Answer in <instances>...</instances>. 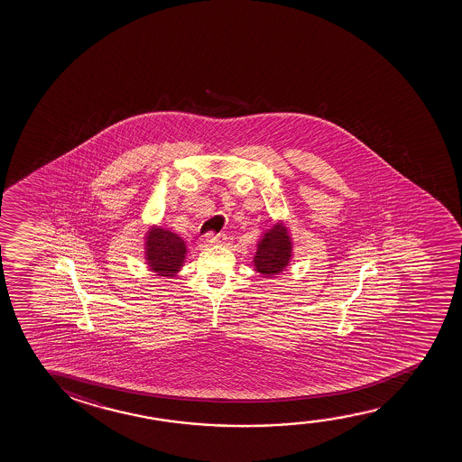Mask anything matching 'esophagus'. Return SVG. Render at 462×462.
I'll list each match as a JSON object with an SVG mask.
<instances>
[{
  "label": "esophagus",
  "instance_id": "1",
  "mask_svg": "<svg viewBox=\"0 0 462 462\" xmlns=\"http://www.w3.org/2000/svg\"><path fill=\"white\" fill-rule=\"evenodd\" d=\"M222 240H224V236H221V235L208 234L205 236V245L207 246H215V245L222 243Z\"/></svg>",
  "mask_w": 462,
  "mask_h": 462
}]
</instances>
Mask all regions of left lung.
<instances>
[{
  "instance_id": "left-lung-1",
  "label": "left lung",
  "mask_w": 462,
  "mask_h": 462,
  "mask_svg": "<svg viewBox=\"0 0 462 462\" xmlns=\"http://www.w3.org/2000/svg\"><path fill=\"white\" fill-rule=\"evenodd\" d=\"M291 255L293 243L291 232L285 227L284 222H276L257 243L253 259L254 270L263 278H274L291 265Z\"/></svg>"
}]
</instances>
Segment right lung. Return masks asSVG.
<instances>
[{
    "instance_id": "obj_1",
    "label": "right lung",
    "mask_w": 462,
    "mask_h": 462,
    "mask_svg": "<svg viewBox=\"0 0 462 462\" xmlns=\"http://www.w3.org/2000/svg\"><path fill=\"white\" fill-rule=\"evenodd\" d=\"M186 243L167 228L152 226L145 235V263L159 278L171 279L183 268Z\"/></svg>"
}]
</instances>
